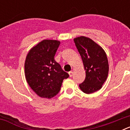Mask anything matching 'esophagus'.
<instances>
[{"label": "esophagus", "instance_id": "obj_1", "mask_svg": "<svg viewBox=\"0 0 130 130\" xmlns=\"http://www.w3.org/2000/svg\"><path fill=\"white\" fill-rule=\"evenodd\" d=\"M69 75H70V77H72V75H73V72H72V71H70V72H69Z\"/></svg>", "mask_w": 130, "mask_h": 130}]
</instances>
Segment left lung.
Instances as JSON below:
<instances>
[{
    "label": "left lung",
    "mask_w": 130,
    "mask_h": 130,
    "mask_svg": "<svg viewBox=\"0 0 130 130\" xmlns=\"http://www.w3.org/2000/svg\"><path fill=\"white\" fill-rule=\"evenodd\" d=\"M74 42L86 73L85 79L79 87L84 93L91 94L100 90L106 81L109 73L107 55L102 47L89 38L77 37Z\"/></svg>",
    "instance_id": "1"
}]
</instances>
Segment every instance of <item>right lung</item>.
<instances>
[{
	"instance_id": "add662e5",
	"label": "right lung",
	"mask_w": 130,
	"mask_h": 130,
	"mask_svg": "<svg viewBox=\"0 0 130 130\" xmlns=\"http://www.w3.org/2000/svg\"><path fill=\"white\" fill-rule=\"evenodd\" d=\"M60 42L43 40L33 47L27 54L25 74L30 87L40 97L51 98L59 92L64 79L69 74L55 60Z\"/></svg>"
}]
</instances>
